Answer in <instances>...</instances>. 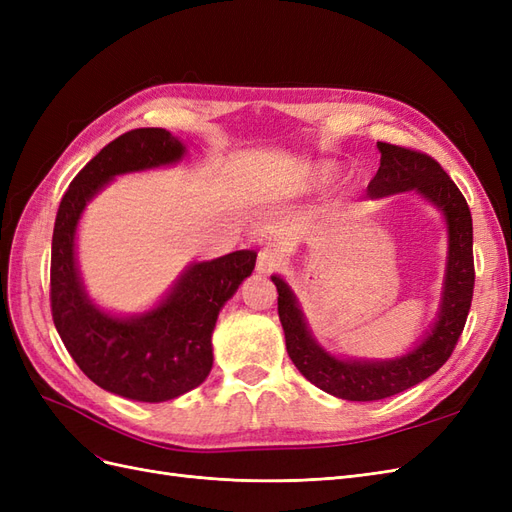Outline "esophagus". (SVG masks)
<instances>
[{
	"label": "esophagus",
	"instance_id": "esophagus-1",
	"mask_svg": "<svg viewBox=\"0 0 512 512\" xmlns=\"http://www.w3.org/2000/svg\"><path fill=\"white\" fill-rule=\"evenodd\" d=\"M286 265L284 254L275 247H265V250L258 252V260H256V269L258 273H273L280 271Z\"/></svg>",
	"mask_w": 512,
	"mask_h": 512
}]
</instances>
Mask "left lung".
Listing matches in <instances>:
<instances>
[{"label":"left lung","instance_id":"left-lung-1","mask_svg":"<svg viewBox=\"0 0 512 512\" xmlns=\"http://www.w3.org/2000/svg\"><path fill=\"white\" fill-rule=\"evenodd\" d=\"M380 168L367 194L382 198L414 190L436 205L448 226V262L438 320L423 342L393 361H346L322 350L309 333L297 299L282 277L277 286V314L286 335V350L294 367L324 393L348 401H376L423 382L448 361L466 327L474 292L472 215L466 198L446 170L423 151L378 143Z\"/></svg>","mask_w":512,"mask_h":512}]
</instances>
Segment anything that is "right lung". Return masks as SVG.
Returning <instances> with one entry per match:
<instances>
[{
    "mask_svg": "<svg viewBox=\"0 0 512 512\" xmlns=\"http://www.w3.org/2000/svg\"><path fill=\"white\" fill-rule=\"evenodd\" d=\"M185 147L162 128L130 130L108 143L61 198L51 247V312L55 329L83 374L100 389L149 401L196 389L213 365L211 333L222 305L252 275L256 252L239 250L185 271L151 312L115 318L87 299L74 256L85 205L115 175L173 164Z\"/></svg>",
    "mask_w": 512,
    "mask_h": 512,
    "instance_id": "1",
    "label": "right lung"
}]
</instances>
